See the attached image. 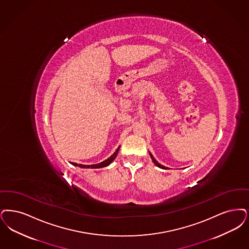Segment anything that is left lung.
<instances>
[{
  "instance_id": "obj_1",
  "label": "left lung",
  "mask_w": 249,
  "mask_h": 249,
  "mask_svg": "<svg viewBox=\"0 0 249 249\" xmlns=\"http://www.w3.org/2000/svg\"><path fill=\"white\" fill-rule=\"evenodd\" d=\"M150 156H151V159H152V160H153V162L155 163V165H157V166H158L159 168H161V169H164V168H165L164 166H162V165H161V164H160V163H159V162H158L157 160H155V159H154V157H153V156H152L151 154H150Z\"/></svg>"
}]
</instances>
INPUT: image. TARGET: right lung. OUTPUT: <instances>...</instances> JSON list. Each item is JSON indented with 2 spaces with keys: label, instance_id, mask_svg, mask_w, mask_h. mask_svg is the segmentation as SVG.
<instances>
[{
  "label": "right lung",
  "instance_id": "right-lung-1",
  "mask_svg": "<svg viewBox=\"0 0 249 249\" xmlns=\"http://www.w3.org/2000/svg\"><path fill=\"white\" fill-rule=\"evenodd\" d=\"M120 146L118 147V149L116 150V152L108 158L107 160H105V161H103V162H101V163H98V164H93V165H82V164H77V163H74V162H72L71 164L72 165H74V166H78V167H80V168H82V169H100V168H104V167H107V166H108L110 165L114 160L117 158V156H118V153H119V150H120Z\"/></svg>",
  "mask_w": 249,
  "mask_h": 249
}]
</instances>
